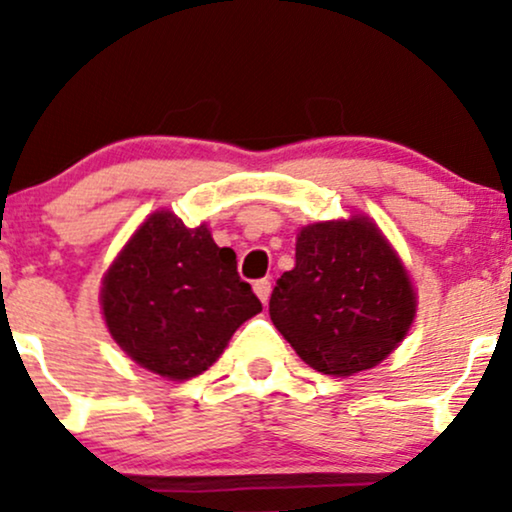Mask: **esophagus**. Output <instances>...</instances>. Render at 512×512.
Returning <instances> with one entry per match:
<instances>
[{"label":"esophagus","instance_id":"esophagus-1","mask_svg":"<svg viewBox=\"0 0 512 512\" xmlns=\"http://www.w3.org/2000/svg\"><path fill=\"white\" fill-rule=\"evenodd\" d=\"M252 289H255L257 298H260L262 303H267V301H269V293H272V284H269V279H260V281H255V284H252Z\"/></svg>","mask_w":512,"mask_h":512}]
</instances>
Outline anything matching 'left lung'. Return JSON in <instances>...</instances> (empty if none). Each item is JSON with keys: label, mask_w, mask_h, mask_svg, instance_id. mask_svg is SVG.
Wrapping results in <instances>:
<instances>
[{"label": "left lung", "mask_w": 512, "mask_h": 512, "mask_svg": "<svg viewBox=\"0 0 512 512\" xmlns=\"http://www.w3.org/2000/svg\"><path fill=\"white\" fill-rule=\"evenodd\" d=\"M274 327L325 375L378 366L397 349L416 315L407 269L366 216L301 228L296 267L269 298Z\"/></svg>", "instance_id": "1"}]
</instances>
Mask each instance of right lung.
<instances>
[{"label":"right lung","instance_id":"right-lung-1","mask_svg":"<svg viewBox=\"0 0 512 512\" xmlns=\"http://www.w3.org/2000/svg\"><path fill=\"white\" fill-rule=\"evenodd\" d=\"M105 325L120 349L151 373L190 380L226 349L233 332L262 310L238 276L236 252L209 228H187L156 211L129 238L101 289Z\"/></svg>","mask_w":512,"mask_h":512}]
</instances>
